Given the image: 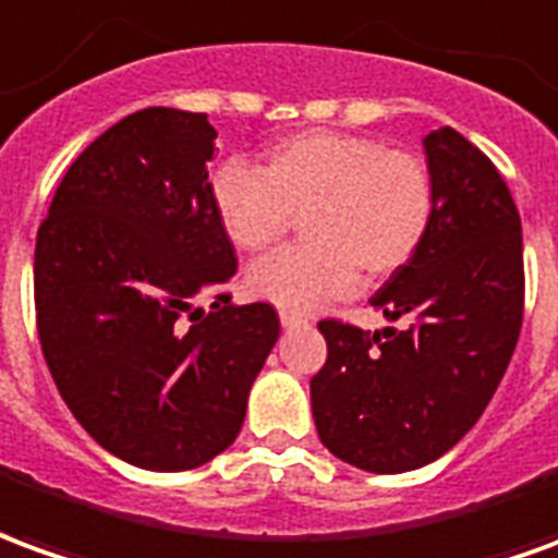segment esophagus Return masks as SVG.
I'll return each instance as SVG.
<instances>
[{
    "mask_svg": "<svg viewBox=\"0 0 558 558\" xmlns=\"http://www.w3.org/2000/svg\"><path fill=\"white\" fill-rule=\"evenodd\" d=\"M279 322H282V327H300V324H306V318H303V315H298V312L282 310L279 312Z\"/></svg>",
    "mask_w": 558,
    "mask_h": 558,
    "instance_id": "esophagus-1",
    "label": "esophagus"
}]
</instances>
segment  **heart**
<instances>
[{"mask_svg": "<svg viewBox=\"0 0 558 558\" xmlns=\"http://www.w3.org/2000/svg\"><path fill=\"white\" fill-rule=\"evenodd\" d=\"M209 204L231 246L272 248L303 222L306 243L258 260L252 298L310 312L369 279L399 272L424 246L436 216V183L424 161L373 137L339 132L288 134L255 171L225 161L209 180Z\"/></svg>", "mask_w": 558, "mask_h": 558, "instance_id": "1", "label": "heart"}]
</instances>
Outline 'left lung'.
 <instances>
[{
	"label": "left lung",
	"mask_w": 558,
	"mask_h": 558,
	"mask_svg": "<svg viewBox=\"0 0 558 558\" xmlns=\"http://www.w3.org/2000/svg\"><path fill=\"white\" fill-rule=\"evenodd\" d=\"M436 216L424 246L369 300L390 322L363 333L324 318L312 375L324 448L375 475L412 472L460 441L496 393L523 327V228L496 165L450 125L424 137Z\"/></svg>",
	"instance_id": "left-lung-1"
}]
</instances>
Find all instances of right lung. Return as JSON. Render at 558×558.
I'll return each mask as SVG.
<instances>
[{
    "label": "right lung",
    "instance_id": "1",
    "mask_svg": "<svg viewBox=\"0 0 558 558\" xmlns=\"http://www.w3.org/2000/svg\"><path fill=\"white\" fill-rule=\"evenodd\" d=\"M213 141L207 113L125 117L71 161L35 240L47 369L77 424L149 472L234 441L279 339L270 303L225 291L236 255L209 204Z\"/></svg>",
    "mask_w": 558,
    "mask_h": 558
}]
</instances>
